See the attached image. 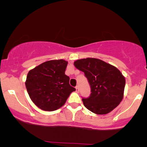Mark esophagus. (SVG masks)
Segmentation results:
<instances>
[{
	"instance_id": "esophagus-1",
	"label": "esophagus",
	"mask_w": 147,
	"mask_h": 147,
	"mask_svg": "<svg viewBox=\"0 0 147 147\" xmlns=\"http://www.w3.org/2000/svg\"><path fill=\"white\" fill-rule=\"evenodd\" d=\"M76 92H79L80 89H79V86H76Z\"/></svg>"
}]
</instances>
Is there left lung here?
I'll use <instances>...</instances> for the list:
<instances>
[{"instance_id":"obj_1","label":"left lung","mask_w":147,"mask_h":147,"mask_svg":"<svg viewBox=\"0 0 147 147\" xmlns=\"http://www.w3.org/2000/svg\"><path fill=\"white\" fill-rule=\"evenodd\" d=\"M75 67L83 71L91 88L89 97L82 98L84 105L97 114L109 113L123 98L125 78L114 66L95 58L78 59Z\"/></svg>"}]
</instances>
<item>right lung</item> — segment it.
I'll list each match as a JSON object with an SVG mask.
<instances>
[{
  "instance_id": "obj_1",
  "label": "right lung",
  "mask_w": 147,
  "mask_h": 147,
  "mask_svg": "<svg viewBox=\"0 0 147 147\" xmlns=\"http://www.w3.org/2000/svg\"><path fill=\"white\" fill-rule=\"evenodd\" d=\"M67 62L63 59L44 62L27 74L25 86L29 97L40 109L54 111L65 103L76 88L65 74Z\"/></svg>"
}]
</instances>
